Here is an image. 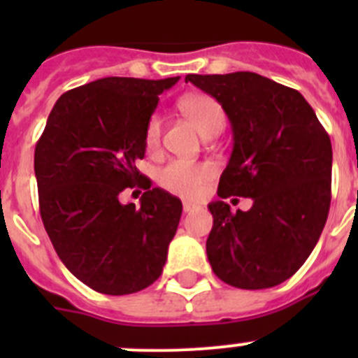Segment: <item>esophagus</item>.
Segmentation results:
<instances>
[{
    "instance_id": "obj_1",
    "label": "esophagus",
    "mask_w": 358,
    "mask_h": 358,
    "mask_svg": "<svg viewBox=\"0 0 358 358\" xmlns=\"http://www.w3.org/2000/svg\"><path fill=\"white\" fill-rule=\"evenodd\" d=\"M199 208L197 204H192V202H183V213H192Z\"/></svg>"
}]
</instances>
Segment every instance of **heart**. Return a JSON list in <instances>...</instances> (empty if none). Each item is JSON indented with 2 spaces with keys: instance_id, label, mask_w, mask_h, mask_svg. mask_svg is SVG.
Segmentation results:
<instances>
[{
  "instance_id": "obj_1",
  "label": "heart",
  "mask_w": 358,
  "mask_h": 358,
  "mask_svg": "<svg viewBox=\"0 0 358 358\" xmlns=\"http://www.w3.org/2000/svg\"><path fill=\"white\" fill-rule=\"evenodd\" d=\"M180 109L192 121L204 136L222 131L225 126V112L218 100L206 93H190L180 100ZM162 117L154 112L145 124V147L149 152H157L161 147ZM215 176V168L209 162L171 161L159 173V183L164 190L185 199H196L202 194L206 182Z\"/></svg>"
}]
</instances>
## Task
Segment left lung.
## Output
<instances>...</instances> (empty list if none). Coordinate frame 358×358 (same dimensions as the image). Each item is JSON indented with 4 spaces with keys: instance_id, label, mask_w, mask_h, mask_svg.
<instances>
[{
    "instance_id": "obj_1",
    "label": "left lung",
    "mask_w": 358,
    "mask_h": 358,
    "mask_svg": "<svg viewBox=\"0 0 358 358\" xmlns=\"http://www.w3.org/2000/svg\"><path fill=\"white\" fill-rule=\"evenodd\" d=\"M185 81L218 100L234 135L220 199L208 206L209 265L234 287L279 286L306 262L326 225L329 135L301 93L255 72L189 74ZM230 195L251 196L252 209L232 213L222 201Z\"/></svg>"
}]
</instances>
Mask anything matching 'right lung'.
I'll return each mask as SVG.
<instances>
[{
  "label": "right lung",
  "instance_id": "1",
  "mask_svg": "<svg viewBox=\"0 0 358 358\" xmlns=\"http://www.w3.org/2000/svg\"><path fill=\"white\" fill-rule=\"evenodd\" d=\"M180 78H103L64 93L34 150L43 225L69 272L102 294L156 282L182 216V201L136 169L159 95ZM146 189L141 208L124 188Z\"/></svg>",
  "mask_w": 358,
  "mask_h": 358
}]
</instances>
